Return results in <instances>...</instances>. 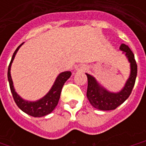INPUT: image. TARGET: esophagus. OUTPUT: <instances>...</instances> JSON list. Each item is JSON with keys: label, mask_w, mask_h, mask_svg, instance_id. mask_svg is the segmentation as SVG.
Wrapping results in <instances>:
<instances>
[{"label": "esophagus", "mask_w": 146, "mask_h": 146, "mask_svg": "<svg viewBox=\"0 0 146 146\" xmlns=\"http://www.w3.org/2000/svg\"><path fill=\"white\" fill-rule=\"evenodd\" d=\"M86 70H87V66H86L85 65H82V64L77 66L76 68V71H80V72H84Z\"/></svg>", "instance_id": "obj_1"}]
</instances>
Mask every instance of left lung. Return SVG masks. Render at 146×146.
Segmentation results:
<instances>
[{
    "mask_svg": "<svg viewBox=\"0 0 146 146\" xmlns=\"http://www.w3.org/2000/svg\"><path fill=\"white\" fill-rule=\"evenodd\" d=\"M119 49L123 51V54H125L131 66L130 76L121 91L116 93L109 92L98 84L94 76L86 73L88 76L87 97L92 106L97 110L104 111L115 110L128 98L135 86L138 72L135 55L128 46L124 44L120 45Z\"/></svg>",
    "mask_w": 146,
    "mask_h": 146,
    "instance_id": "obj_1",
    "label": "left lung"
}]
</instances>
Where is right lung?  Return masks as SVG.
<instances>
[{
    "instance_id": "right-lung-1",
    "label": "right lung",
    "mask_w": 146,
    "mask_h": 146,
    "mask_svg": "<svg viewBox=\"0 0 146 146\" xmlns=\"http://www.w3.org/2000/svg\"><path fill=\"white\" fill-rule=\"evenodd\" d=\"M23 44V43L21 44L18 47L17 49L15 51L14 54L11 58V62H10V64L8 66V82H9V86H10V89H11L15 102L16 103L18 107L22 111H23L24 113H26L30 116H32L33 117H41V116H46L49 113H51L54 110V108L56 107L59 98H60L61 92H62L64 84L70 78L72 73L70 71H66V72L59 73V75L57 76V78L55 80L53 86L50 89V91L47 93V95H44L40 99L35 102L24 100L23 98H21L15 92L14 85H13V81H12L11 76V63L14 60L15 56L17 53V51H19V48Z\"/></svg>"
}]
</instances>
